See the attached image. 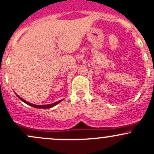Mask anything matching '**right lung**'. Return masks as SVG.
Wrapping results in <instances>:
<instances>
[{"label": "right lung", "mask_w": 154, "mask_h": 154, "mask_svg": "<svg viewBox=\"0 0 154 154\" xmlns=\"http://www.w3.org/2000/svg\"><path fill=\"white\" fill-rule=\"evenodd\" d=\"M16 94V95L18 96V98H19L20 100H22V101L24 102V103H27V105H29V106H32V107H35V108H37V109H50V108H52V107H54V106H56V105H57V104H58L59 103H60V102H61L62 100H63H63H59V101L55 102V103H51V104H47V105H35V104H33V103H29V102L26 101L25 100H24V99H23V98H21V97H19V96H18L17 94Z\"/></svg>", "instance_id": "right-lung-1"}]
</instances>
